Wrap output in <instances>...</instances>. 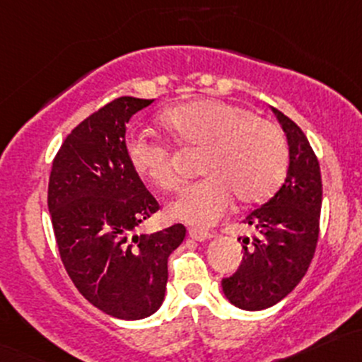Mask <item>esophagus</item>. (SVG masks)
I'll use <instances>...</instances> for the list:
<instances>
[{"mask_svg": "<svg viewBox=\"0 0 362 362\" xmlns=\"http://www.w3.org/2000/svg\"><path fill=\"white\" fill-rule=\"evenodd\" d=\"M189 235L192 237L194 240L204 242V240L211 239L213 233H211V232H208V230H202V228H189Z\"/></svg>", "mask_w": 362, "mask_h": 362, "instance_id": "esophagus-1", "label": "esophagus"}]
</instances>
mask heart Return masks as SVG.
Segmentation results:
<instances>
[{
	"label": "heart",
	"mask_w": 362,
	"mask_h": 362,
	"mask_svg": "<svg viewBox=\"0 0 362 362\" xmlns=\"http://www.w3.org/2000/svg\"><path fill=\"white\" fill-rule=\"evenodd\" d=\"M163 129L175 144L201 151L199 170L204 178L182 192L172 214L196 225H211L223 216L232 197L239 204H259L284 182L288 148L275 123L254 117L247 108L221 99H196L166 110ZM130 168L142 180L161 190L180 184L172 149L144 134L125 142Z\"/></svg>",
	"instance_id": "1"
}]
</instances>
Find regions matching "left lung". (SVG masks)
Listing matches in <instances>:
<instances>
[{"mask_svg":"<svg viewBox=\"0 0 362 362\" xmlns=\"http://www.w3.org/2000/svg\"><path fill=\"white\" fill-rule=\"evenodd\" d=\"M288 142L287 178L261 208L245 216L256 230L242 240V263L221 280L226 299L245 311H261L280 303L303 280L320 235V163L300 127L273 108Z\"/></svg>","mask_w":362,"mask_h":362,"instance_id":"1","label":"left lung"}]
</instances>
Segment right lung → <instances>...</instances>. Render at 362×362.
<instances>
[{
	"mask_svg": "<svg viewBox=\"0 0 362 362\" xmlns=\"http://www.w3.org/2000/svg\"><path fill=\"white\" fill-rule=\"evenodd\" d=\"M153 101L122 96L89 115L63 141L47 185L70 280L90 304L120 320H142L160 309L168 256L185 237L182 223L134 233L160 204L127 161V122Z\"/></svg>",
	"mask_w": 362,
	"mask_h": 362,
	"instance_id": "1",
	"label": "right lung"
}]
</instances>
